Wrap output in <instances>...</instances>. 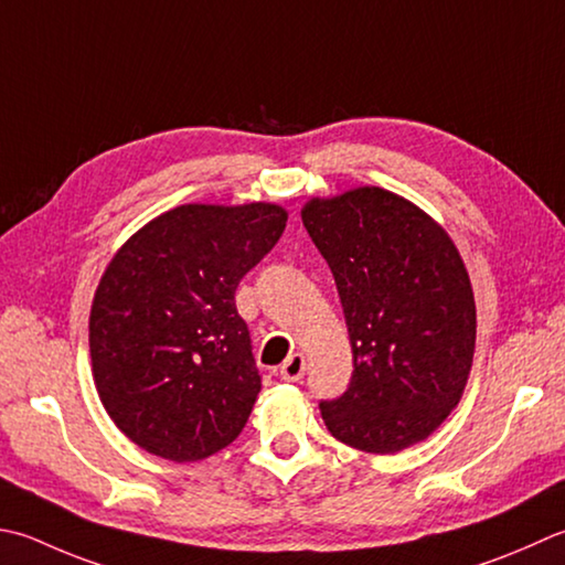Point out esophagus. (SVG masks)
Instances as JSON below:
<instances>
[{
	"mask_svg": "<svg viewBox=\"0 0 565 565\" xmlns=\"http://www.w3.org/2000/svg\"><path fill=\"white\" fill-rule=\"evenodd\" d=\"M303 372H306V358L301 352H294V355L281 364V380L286 382H298L303 377Z\"/></svg>",
	"mask_w": 565,
	"mask_h": 565,
	"instance_id": "1",
	"label": "esophagus"
}]
</instances>
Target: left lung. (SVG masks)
<instances>
[{"mask_svg": "<svg viewBox=\"0 0 565 565\" xmlns=\"http://www.w3.org/2000/svg\"><path fill=\"white\" fill-rule=\"evenodd\" d=\"M308 235L335 276L352 382L320 404L340 444L392 456L422 444L458 406L475 355L472 284L456 242L377 185L311 198Z\"/></svg>", "mask_w": 565, "mask_h": 565, "instance_id": "8db88e82", "label": "left lung"}]
</instances>
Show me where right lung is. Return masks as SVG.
<instances>
[{
  "label": "right lung",
  "instance_id": "1",
  "mask_svg": "<svg viewBox=\"0 0 565 565\" xmlns=\"http://www.w3.org/2000/svg\"><path fill=\"white\" fill-rule=\"evenodd\" d=\"M276 203L166 210L109 259L90 308L93 380L131 444L195 462L235 440L262 390L235 291L286 227Z\"/></svg>",
  "mask_w": 565,
  "mask_h": 565
}]
</instances>
